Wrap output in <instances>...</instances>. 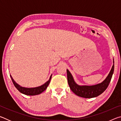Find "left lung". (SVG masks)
Here are the masks:
<instances>
[{
    "mask_svg": "<svg viewBox=\"0 0 121 121\" xmlns=\"http://www.w3.org/2000/svg\"><path fill=\"white\" fill-rule=\"evenodd\" d=\"M114 70V61L113 65L109 73L106 78L101 83L95 85H79L74 81L73 76L68 69H67V79L70 89L73 93L79 97L85 98H92L98 97L101 95L107 89L111 81Z\"/></svg>",
    "mask_w": 121,
    "mask_h": 121,
    "instance_id": "8db88e82",
    "label": "left lung"
}]
</instances>
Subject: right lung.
<instances>
[{
  "mask_svg": "<svg viewBox=\"0 0 121 121\" xmlns=\"http://www.w3.org/2000/svg\"><path fill=\"white\" fill-rule=\"evenodd\" d=\"M11 77L14 86H15V87L19 90L20 92L24 94V95H39V94L42 93L43 92H44L45 90L47 89L48 85L50 83L51 77H52V75L50 76L49 80L48 82H46L45 83H44L43 85H41L40 86H38V87H32V88L22 87L19 84H17L14 81V79H13V78L11 76Z\"/></svg>",
  "mask_w": 121,
  "mask_h": 121,
  "instance_id": "right-lung-1",
  "label": "right lung"
}]
</instances>
